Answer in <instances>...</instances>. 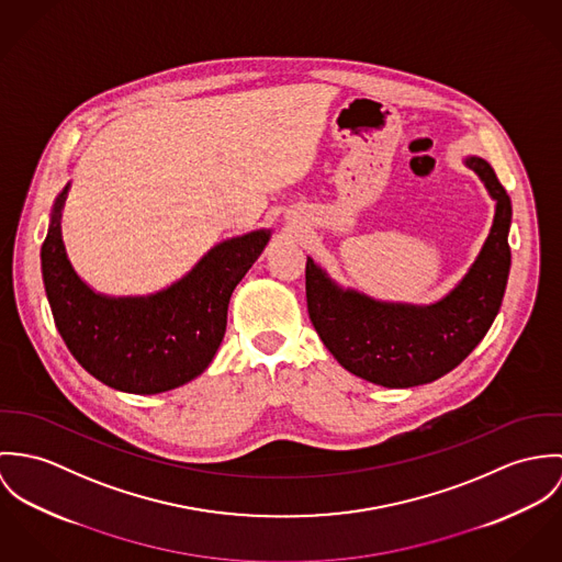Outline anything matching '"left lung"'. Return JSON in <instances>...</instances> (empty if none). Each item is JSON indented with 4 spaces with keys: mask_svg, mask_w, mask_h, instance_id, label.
<instances>
[{
    "mask_svg": "<svg viewBox=\"0 0 562 562\" xmlns=\"http://www.w3.org/2000/svg\"><path fill=\"white\" fill-rule=\"evenodd\" d=\"M496 202L492 231L459 284L436 304L379 302L334 282L311 256L306 300L312 325L342 369L383 387L431 383L459 367L490 331L510 269V198L481 157L463 161Z\"/></svg>",
    "mask_w": 562,
    "mask_h": 562,
    "instance_id": "8db88e82",
    "label": "left lung"
}]
</instances>
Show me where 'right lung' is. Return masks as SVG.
I'll use <instances>...</instances> for the list:
<instances>
[{
    "label": "right lung",
    "instance_id": "right-lung-1",
    "mask_svg": "<svg viewBox=\"0 0 562 562\" xmlns=\"http://www.w3.org/2000/svg\"><path fill=\"white\" fill-rule=\"evenodd\" d=\"M70 183L54 202L41 250L56 327L72 358L101 383L128 394H159L204 373L217 353L228 302L269 244L260 228L206 251L181 280L150 295L97 293L72 269L63 241Z\"/></svg>",
    "mask_w": 562,
    "mask_h": 562
}]
</instances>
